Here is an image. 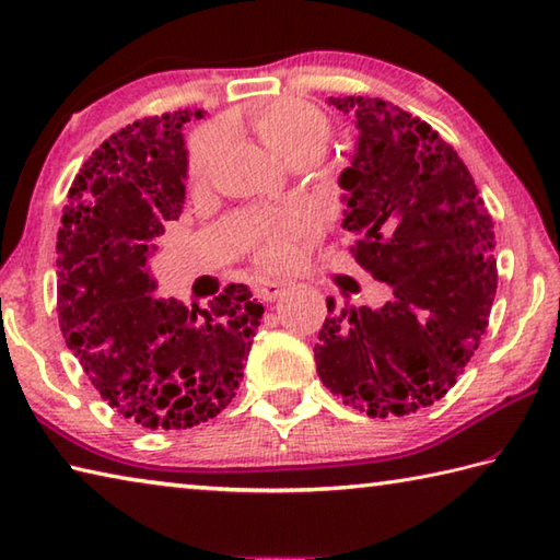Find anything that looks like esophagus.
I'll return each mask as SVG.
<instances>
[{
	"label": "esophagus",
	"instance_id": "34e87169",
	"mask_svg": "<svg viewBox=\"0 0 560 560\" xmlns=\"http://www.w3.org/2000/svg\"><path fill=\"white\" fill-rule=\"evenodd\" d=\"M289 283L287 281H261L257 287L259 299L264 301H277L283 291H287Z\"/></svg>",
	"mask_w": 560,
	"mask_h": 560
}]
</instances>
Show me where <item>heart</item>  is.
Returning <instances> with one entry per match:
<instances>
[{
  "label": "heart",
  "mask_w": 560,
  "mask_h": 560,
  "mask_svg": "<svg viewBox=\"0 0 560 560\" xmlns=\"http://www.w3.org/2000/svg\"><path fill=\"white\" fill-rule=\"evenodd\" d=\"M252 128L261 143L277 153L283 163H314L334 138V122L314 103L299 98H279L252 116ZM224 140V126L197 128L187 140L185 175L189 185H205L212 160ZM301 224L296 217L261 220L246 234V246L261 267L279 269L296 257Z\"/></svg>",
  "instance_id": "1"
}]
</instances>
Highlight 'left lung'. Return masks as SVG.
Returning <instances> with one entry per match:
<instances>
[{"instance_id":"1","label":"left lung","mask_w":560,"mask_h":560,"mask_svg":"<svg viewBox=\"0 0 560 560\" xmlns=\"http://www.w3.org/2000/svg\"><path fill=\"white\" fill-rule=\"evenodd\" d=\"M328 103L355 113L360 130L338 179L350 254L393 299L377 311L326 299L316 371L346 405L402 417L447 395L479 348L499 279L494 222L457 150L428 122L383 98Z\"/></svg>"}]
</instances>
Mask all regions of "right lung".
<instances>
[{
  "label": "right lung",
  "instance_id": "right-lung-1",
  "mask_svg": "<svg viewBox=\"0 0 560 560\" xmlns=\"http://www.w3.org/2000/svg\"><path fill=\"white\" fill-rule=\"evenodd\" d=\"M185 108L113 132L83 163L56 236L66 346L113 410L148 430L220 415L242 381L264 306L230 283L207 308L155 299L148 257L185 202Z\"/></svg>",
  "mask_w": 560,
  "mask_h": 560
}]
</instances>
